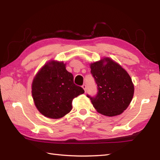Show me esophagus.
<instances>
[{
  "instance_id": "esophagus-1",
  "label": "esophagus",
  "mask_w": 160,
  "mask_h": 160,
  "mask_svg": "<svg viewBox=\"0 0 160 160\" xmlns=\"http://www.w3.org/2000/svg\"><path fill=\"white\" fill-rule=\"evenodd\" d=\"M82 87L83 88V89L84 90V91H87V86H86V84H83V85L82 86Z\"/></svg>"
}]
</instances>
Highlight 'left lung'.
Returning a JSON list of instances; mask_svg holds the SVG:
<instances>
[{
	"mask_svg": "<svg viewBox=\"0 0 160 160\" xmlns=\"http://www.w3.org/2000/svg\"><path fill=\"white\" fill-rule=\"evenodd\" d=\"M91 73L98 86L96 96L90 98L96 111L106 116L123 113L133 97L134 85L128 73L109 58L90 64Z\"/></svg>",
	"mask_w": 160,
	"mask_h": 160,
	"instance_id": "8db88e82",
	"label": "left lung"
}]
</instances>
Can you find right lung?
Returning a JSON list of instances; mask_svg holds the SVG:
<instances>
[{
	"mask_svg": "<svg viewBox=\"0 0 160 160\" xmlns=\"http://www.w3.org/2000/svg\"><path fill=\"white\" fill-rule=\"evenodd\" d=\"M32 97L36 108L45 117L58 119L72 109L73 99L84 93L73 82V76L63 62L51 60L36 75Z\"/></svg>",
	"mask_w": 160,
	"mask_h": 160,
	"instance_id": "add662e5",
	"label": "right lung"
}]
</instances>
